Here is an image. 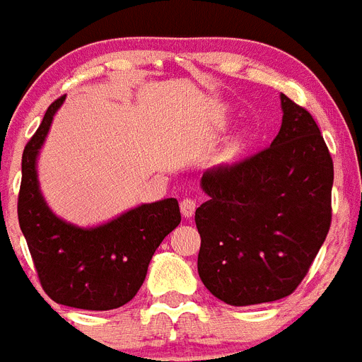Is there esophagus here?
<instances>
[{
  "label": "esophagus",
  "mask_w": 362,
  "mask_h": 362,
  "mask_svg": "<svg viewBox=\"0 0 362 362\" xmlns=\"http://www.w3.org/2000/svg\"><path fill=\"white\" fill-rule=\"evenodd\" d=\"M195 208H197V202L193 199H184L180 202V211L186 218L193 217V214H195Z\"/></svg>",
  "instance_id": "obj_1"
}]
</instances>
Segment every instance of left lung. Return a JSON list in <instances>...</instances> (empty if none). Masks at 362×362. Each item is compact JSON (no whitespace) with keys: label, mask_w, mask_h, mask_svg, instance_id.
<instances>
[{"label":"left lung","mask_w":362,"mask_h":362,"mask_svg":"<svg viewBox=\"0 0 362 362\" xmlns=\"http://www.w3.org/2000/svg\"><path fill=\"white\" fill-rule=\"evenodd\" d=\"M281 99V129L265 151L200 178L199 276L230 305L289 296L331 224L333 160L305 108Z\"/></svg>","instance_id":"1"}]
</instances>
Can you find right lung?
Returning a JSON list of instances; mask_svg holds the SVG:
<instances>
[{
    "label": "right lung",
    "instance_id": "right-lung-1",
    "mask_svg": "<svg viewBox=\"0 0 362 362\" xmlns=\"http://www.w3.org/2000/svg\"><path fill=\"white\" fill-rule=\"evenodd\" d=\"M64 99L47 108L25 145L18 221L42 287L53 302L88 311L117 309L144 285L156 248L180 224V208L176 199H163L136 206L92 228L54 215L42 195L36 160Z\"/></svg>",
    "mask_w": 362,
    "mask_h": 362
}]
</instances>
